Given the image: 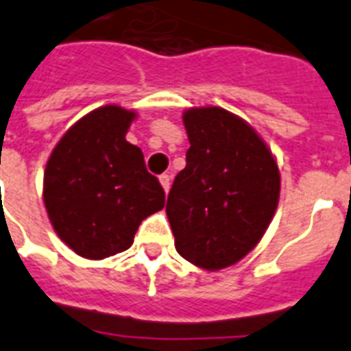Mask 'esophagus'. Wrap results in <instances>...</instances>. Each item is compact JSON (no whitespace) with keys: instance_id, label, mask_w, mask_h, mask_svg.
I'll return each mask as SVG.
<instances>
[{"instance_id":"obj_1","label":"esophagus","mask_w":351,"mask_h":351,"mask_svg":"<svg viewBox=\"0 0 351 351\" xmlns=\"http://www.w3.org/2000/svg\"><path fill=\"white\" fill-rule=\"evenodd\" d=\"M159 183H161V186L165 189V192H168V190H170V176H168V173H162L161 178H159Z\"/></svg>"}]
</instances>
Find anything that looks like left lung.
<instances>
[{
    "label": "left lung",
    "mask_w": 351,
    "mask_h": 351,
    "mask_svg": "<svg viewBox=\"0 0 351 351\" xmlns=\"http://www.w3.org/2000/svg\"><path fill=\"white\" fill-rule=\"evenodd\" d=\"M186 167L168 194L176 249L206 271L230 267L258 245L280 199V170L254 128L218 106L183 111Z\"/></svg>",
    "instance_id": "1"
}]
</instances>
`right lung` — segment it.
<instances>
[{
  "instance_id": "obj_1",
  "label": "right lung",
  "mask_w": 351,
  "mask_h": 351,
  "mask_svg": "<svg viewBox=\"0 0 351 351\" xmlns=\"http://www.w3.org/2000/svg\"><path fill=\"white\" fill-rule=\"evenodd\" d=\"M133 110L108 104L62 135L43 172V205L54 232L88 260L130 249L138 225L165 206V190L126 141Z\"/></svg>"
}]
</instances>
